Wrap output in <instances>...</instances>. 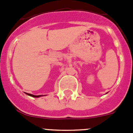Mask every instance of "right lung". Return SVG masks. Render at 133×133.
I'll return each mask as SVG.
<instances>
[{"mask_svg": "<svg viewBox=\"0 0 133 133\" xmlns=\"http://www.w3.org/2000/svg\"><path fill=\"white\" fill-rule=\"evenodd\" d=\"M26 94L30 95V96L31 97H39L40 96V95H32V94H30V93H26Z\"/></svg>", "mask_w": 133, "mask_h": 133, "instance_id": "obj_1", "label": "right lung"}]
</instances>
